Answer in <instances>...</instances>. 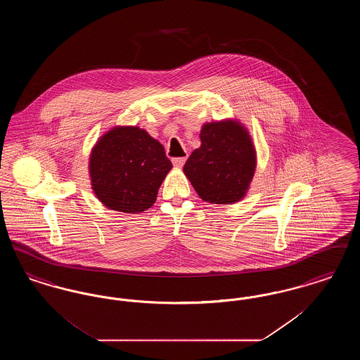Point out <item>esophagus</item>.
Listing matches in <instances>:
<instances>
[{"label": "esophagus", "instance_id": "34e87169", "mask_svg": "<svg viewBox=\"0 0 360 360\" xmlns=\"http://www.w3.org/2000/svg\"><path fill=\"white\" fill-rule=\"evenodd\" d=\"M185 162H186V158H174L172 159L174 167H178V169H181L185 165Z\"/></svg>", "mask_w": 360, "mask_h": 360}]
</instances>
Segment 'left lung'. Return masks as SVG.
I'll list each match as a JSON object with an SVG mask.
<instances>
[{
    "mask_svg": "<svg viewBox=\"0 0 360 360\" xmlns=\"http://www.w3.org/2000/svg\"><path fill=\"white\" fill-rule=\"evenodd\" d=\"M200 139V148L184 166L197 194L221 205L243 200L257 169V151L247 128L238 120L206 122Z\"/></svg>",
    "mask_w": 360,
    "mask_h": 360,
    "instance_id": "left-lung-1",
    "label": "left lung"
}]
</instances>
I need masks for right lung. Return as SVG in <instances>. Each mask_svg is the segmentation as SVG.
<instances>
[{"label":"right lung","instance_id":"obj_1","mask_svg":"<svg viewBox=\"0 0 360 360\" xmlns=\"http://www.w3.org/2000/svg\"><path fill=\"white\" fill-rule=\"evenodd\" d=\"M165 147L146 129L125 125L105 132L91 148V188L108 209L141 213L154 205L163 179L172 170Z\"/></svg>","mask_w":360,"mask_h":360}]
</instances>
